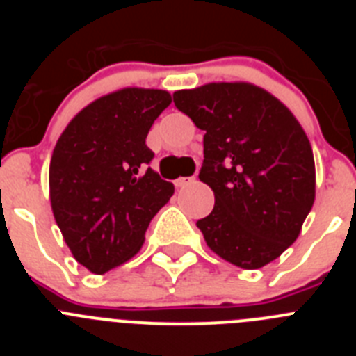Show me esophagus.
I'll use <instances>...</instances> for the list:
<instances>
[{"label": "esophagus", "instance_id": "34e87169", "mask_svg": "<svg viewBox=\"0 0 356 356\" xmlns=\"http://www.w3.org/2000/svg\"><path fill=\"white\" fill-rule=\"evenodd\" d=\"M194 181H196V178H194V176H191V178H178V180L175 181V185L176 187H187V185H191V184H194Z\"/></svg>", "mask_w": 356, "mask_h": 356}]
</instances>
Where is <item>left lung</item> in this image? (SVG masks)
<instances>
[{
  "mask_svg": "<svg viewBox=\"0 0 356 356\" xmlns=\"http://www.w3.org/2000/svg\"><path fill=\"white\" fill-rule=\"evenodd\" d=\"M172 102L205 131L200 180L216 205L196 225L207 246L242 269L278 259L316 200L312 146L298 119L246 81L176 90Z\"/></svg>",
  "mask_w": 356,
  "mask_h": 356,
  "instance_id": "1",
  "label": "left lung"
}]
</instances>
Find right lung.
<instances>
[{"instance_id":"1","label":"right lung","mask_w":356,"mask_h":356,"mask_svg":"<svg viewBox=\"0 0 356 356\" xmlns=\"http://www.w3.org/2000/svg\"><path fill=\"white\" fill-rule=\"evenodd\" d=\"M171 105L160 89L115 90L80 110L49 163V200L72 257L90 273L139 253L149 221L175 187L151 168V124Z\"/></svg>"}]
</instances>
